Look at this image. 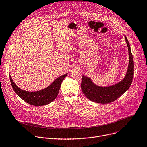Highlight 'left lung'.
Instances as JSON below:
<instances>
[{"instance_id": "1", "label": "left lung", "mask_w": 147, "mask_h": 147, "mask_svg": "<svg viewBox=\"0 0 147 147\" xmlns=\"http://www.w3.org/2000/svg\"><path fill=\"white\" fill-rule=\"evenodd\" d=\"M125 39L128 49L129 64L123 80L114 85L102 87L95 85L89 78L82 75V91L90 100L98 104L111 103L119 98L129 88L134 76V62L130 45L126 36Z\"/></svg>"}]
</instances>
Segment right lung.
Segmentation results:
<instances>
[{
	"mask_svg": "<svg viewBox=\"0 0 147 147\" xmlns=\"http://www.w3.org/2000/svg\"><path fill=\"white\" fill-rule=\"evenodd\" d=\"M67 74L58 77L47 88L39 91L29 92L24 91L18 88L13 81L10 75L11 85L15 92L26 103L35 106H42L47 105L51 102L58 96L62 82L66 76Z\"/></svg>",
	"mask_w": 147,
	"mask_h": 147,
	"instance_id": "1",
	"label": "right lung"
}]
</instances>
